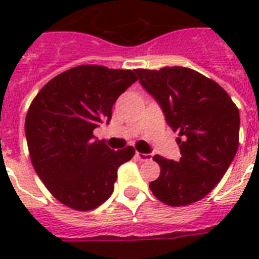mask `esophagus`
I'll return each instance as SVG.
<instances>
[{"instance_id": "obj_1", "label": "esophagus", "mask_w": 259, "mask_h": 259, "mask_svg": "<svg viewBox=\"0 0 259 259\" xmlns=\"http://www.w3.org/2000/svg\"><path fill=\"white\" fill-rule=\"evenodd\" d=\"M136 156H137L138 160H141V161H148V160H152V154L150 153H140V152H137V153H136Z\"/></svg>"}]
</instances>
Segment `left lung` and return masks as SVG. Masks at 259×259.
<instances>
[{
	"instance_id": "1",
	"label": "left lung",
	"mask_w": 259,
	"mask_h": 259,
	"mask_svg": "<svg viewBox=\"0 0 259 259\" xmlns=\"http://www.w3.org/2000/svg\"><path fill=\"white\" fill-rule=\"evenodd\" d=\"M136 74L180 136L179 161L153 157L161 172L149 184L150 191L172 207L199 201L221 181L237 154L239 110L217 82L191 68L164 67Z\"/></svg>"
}]
</instances>
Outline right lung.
Here are the masks:
<instances>
[{
	"label": "right lung",
	"mask_w": 259,
	"mask_h": 259,
	"mask_svg": "<svg viewBox=\"0 0 259 259\" xmlns=\"http://www.w3.org/2000/svg\"><path fill=\"white\" fill-rule=\"evenodd\" d=\"M137 76L130 70L87 64L51 79L26 113L30 161L48 191L70 208L90 211L111 196L117 170L133 146L113 150L94 137Z\"/></svg>",
	"instance_id": "right-lung-1"
}]
</instances>
